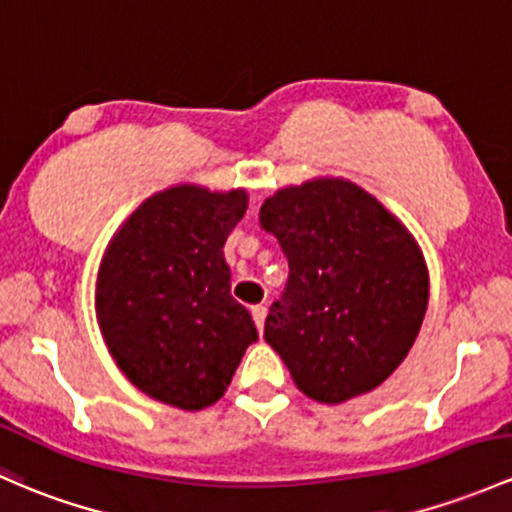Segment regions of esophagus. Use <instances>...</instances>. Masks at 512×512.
I'll return each instance as SVG.
<instances>
[{"mask_svg": "<svg viewBox=\"0 0 512 512\" xmlns=\"http://www.w3.org/2000/svg\"><path fill=\"white\" fill-rule=\"evenodd\" d=\"M265 316H267V306H262V304L252 306V321H255L257 331H262V328H265Z\"/></svg>", "mask_w": 512, "mask_h": 512, "instance_id": "obj_1", "label": "esophagus"}]
</instances>
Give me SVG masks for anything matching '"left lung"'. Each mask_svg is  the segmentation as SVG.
Here are the masks:
<instances>
[{"label":"left lung","mask_w":512,"mask_h":512,"mask_svg":"<svg viewBox=\"0 0 512 512\" xmlns=\"http://www.w3.org/2000/svg\"><path fill=\"white\" fill-rule=\"evenodd\" d=\"M260 228L289 262L265 341L299 390L338 405L390 378L429 301L427 265L405 225L363 188L324 179L267 198Z\"/></svg>","instance_id":"8db88e82"}]
</instances>
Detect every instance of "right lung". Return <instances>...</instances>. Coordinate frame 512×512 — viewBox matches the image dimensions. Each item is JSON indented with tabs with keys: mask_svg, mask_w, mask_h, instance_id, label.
<instances>
[{
	"mask_svg": "<svg viewBox=\"0 0 512 512\" xmlns=\"http://www.w3.org/2000/svg\"><path fill=\"white\" fill-rule=\"evenodd\" d=\"M245 208V191L169 188L129 215L102 257L95 301L112 358L134 387L179 410L220 400L260 338L223 257Z\"/></svg>",
	"mask_w": 512,
	"mask_h": 512,
	"instance_id": "right-lung-1",
	"label": "right lung"
}]
</instances>
